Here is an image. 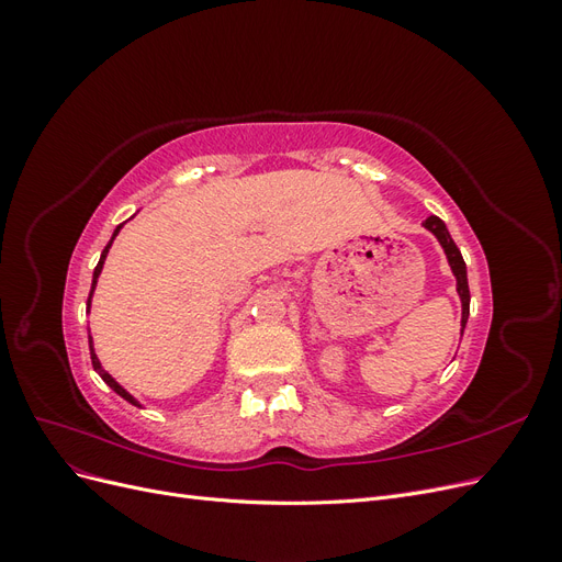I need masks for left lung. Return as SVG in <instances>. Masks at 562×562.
Wrapping results in <instances>:
<instances>
[{
  "instance_id": "1",
  "label": "left lung",
  "mask_w": 562,
  "mask_h": 562,
  "mask_svg": "<svg viewBox=\"0 0 562 562\" xmlns=\"http://www.w3.org/2000/svg\"><path fill=\"white\" fill-rule=\"evenodd\" d=\"M422 227L429 229V232L436 236V239H438V244L443 246V250H446V258H448L452 274H454V279H457V293H459V300H462V333H464L467 321H469V302H471V295H469L467 265H464L462 252H459V248L454 246L452 236H450L446 223H443V220H440V217H436V215L427 217V220H424V223H422Z\"/></svg>"
}]
</instances>
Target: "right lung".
Returning a JSON list of instances; mask_svg holds the SVG:
<instances>
[{
    "label": "right lung",
    "mask_w": 562,
    "mask_h": 562,
    "mask_svg": "<svg viewBox=\"0 0 562 562\" xmlns=\"http://www.w3.org/2000/svg\"><path fill=\"white\" fill-rule=\"evenodd\" d=\"M124 225H119L116 229H114V234H112V239H110V244L105 246V250H103V255H100V260H98V265H95V269H93V283H91V293H89V300H87V310H91V297H93V291H95V283H98V277H100V271H103V265H105V258H108V252H110V248H112V241L116 239V234H119V229H122ZM89 349H91V363H93V370L98 372V375L100 378H103V382L112 389V391H116V394L119 396H122L124 401H128V403H133V405H138L140 407V403L138 401H135L131 394H128V391L122 386V384H119L112 375H110V372L103 368V366H100V361H98V356H95V351H93V337H91V333H89Z\"/></svg>",
    "instance_id": "obj_1"
}]
</instances>
